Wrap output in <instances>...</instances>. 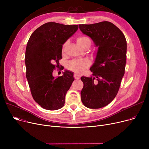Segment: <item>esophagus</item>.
<instances>
[{"instance_id":"34e87169","label":"esophagus","mask_w":149,"mask_h":149,"mask_svg":"<svg viewBox=\"0 0 149 149\" xmlns=\"http://www.w3.org/2000/svg\"><path fill=\"white\" fill-rule=\"evenodd\" d=\"M74 78L76 80H79V79H80V75H79V74H74Z\"/></svg>"}]
</instances>
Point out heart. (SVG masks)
Wrapping results in <instances>:
<instances>
[{"instance_id":"heart-1","label":"heart","mask_w":149,"mask_h":149,"mask_svg":"<svg viewBox=\"0 0 149 149\" xmlns=\"http://www.w3.org/2000/svg\"><path fill=\"white\" fill-rule=\"evenodd\" d=\"M77 43L80 48L89 45L90 46L91 41L90 38L86 36H80L77 38ZM66 45V43L63 45V49ZM90 66V61L87 59H80V60H73L69 61L68 63V68L74 71L77 74H81L86 69Z\"/></svg>"}]
</instances>
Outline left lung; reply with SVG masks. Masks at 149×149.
<instances>
[{
    "instance_id": "1",
    "label": "left lung",
    "mask_w": 149,
    "mask_h": 149,
    "mask_svg": "<svg viewBox=\"0 0 149 149\" xmlns=\"http://www.w3.org/2000/svg\"><path fill=\"white\" fill-rule=\"evenodd\" d=\"M79 28L98 48L94 63L90 68L92 75L81 77L84 84L81 101L90 109L103 107L116 97L124 75L126 38L118 27L107 21L79 25Z\"/></svg>"
}]
</instances>
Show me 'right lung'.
Listing matches in <instances>:
<instances>
[{
	"mask_svg": "<svg viewBox=\"0 0 149 149\" xmlns=\"http://www.w3.org/2000/svg\"><path fill=\"white\" fill-rule=\"evenodd\" d=\"M78 28V25L48 22L36 29L28 42L26 77L34 100L46 110L56 111L63 107L66 93L74 80V73L68 70L57 78L52 72L59 66L63 45Z\"/></svg>",
	"mask_w": 149,
	"mask_h": 149,
	"instance_id": "right-lung-1",
	"label": "right lung"
}]
</instances>
